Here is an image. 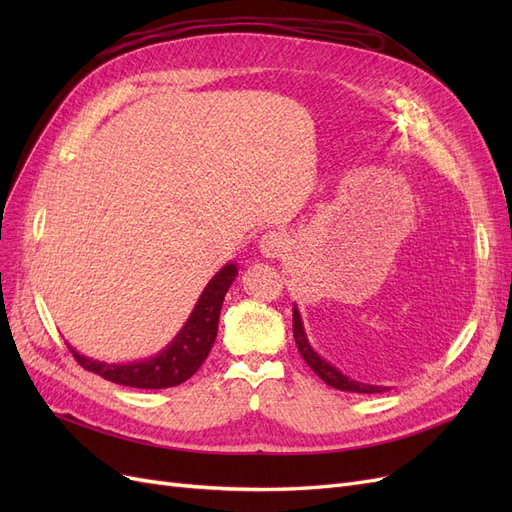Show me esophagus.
<instances>
[{"mask_svg": "<svg viewBox=\"0 0 512 512\" xmlns=\"http://www.w3.org/2000/svg\"><path fill=\"white\" fill-rule=\"evenodd\" d=\"M288 250V239L280 230H269L260 237V252L267 258H280Z\"/></svg>", "mask_w": 512, "mask_h": 512, "instance_id": "obj_1", "label": "esophagus"}]
</instances>
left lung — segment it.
Segmentation results:
<instances>
[{
	"mask_svg": "<svg viewBox=\"0 0 512 512\" xmlns=\"http://www.w3.org/2000/svg\"><path fill=\"white\" fill-rule=\"evenodd\" d=\"M292 333H294V342H297V348H299V352L303 356V361L316 371L318 378H322L329 386H333V389L348 391V393H384V391H389V389H386V386H371V384L350 380L348 376L342 374V371L335 369L333 365H329L324 359H320V356L312 350V346L307 344L303 324H301V316L297 312V307L292 309Z\"/></svg>",
	"mask_w": 512,
	"mask_h": 512,
	"instance_id": "1",
	"label": "left lung"
}]
</instances>
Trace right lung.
<instances>
[{
	"label": "right lung",
	"instance_id": "add662e5",
	"mask_svg": "<svg viewBox=\"0 0 512 512\" xmlns=\"http://www.w3.org/2000/svg\"><path fill=\"white\" fill-rule=\"evenodd\" d=\"M235 277V265H226L213 277L205 292L200 294L190 320L185 322V327L175 337V342L164 352H160L156 359L132 365H106L85 359V356L72 350L74 361L83 369L91 371V374H98L108 382L132 386V389H168V386L185 382L196 374L198 367L205 363L211 352L215 335H218V320L224 294Z\"/></svg>",
	"mask_w": 512,
	"mask_h": 512
}]
</instances>
